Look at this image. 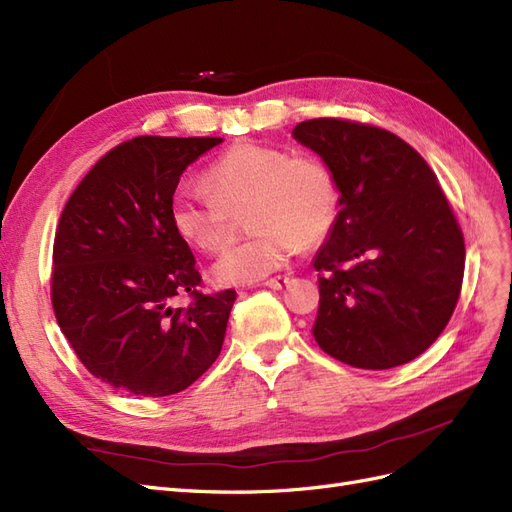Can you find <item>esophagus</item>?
<instances>
[{
	"label": "esophagus",
	"instance_id": "34e87169",
	"mask_svg": "<svg viewBox=\"0 0 512 512\" xmlns=\"http://www.w3.org/2000/svg\"><path fill=\"white\" fill-rule=\"evenodd\" d=\"M288 282H290L288 275H275V277H269V280L265 282V286L273 288V290H282V288L288 286Z\"/></svg>",
	"mask_w": 512,
	"mask_h": 512
}]
</instances>
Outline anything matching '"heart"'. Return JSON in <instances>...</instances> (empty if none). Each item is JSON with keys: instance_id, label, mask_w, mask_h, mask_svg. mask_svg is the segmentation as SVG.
<instances>
[{"instance_id": "1", "label": "heart", "mask_w": 512, "mask_h": 512, "mask_svg": "<svg viewBox=\"0 0 512 512\" xmlns=\"http://www.w3.org/2000/svg\"><path fill=\"white\" fill-rule=\"evenodd\" d=\"M203 183L211 198L190 190L170 198V226L185 243L220 252L235 215L245 211L254 230L213 265L211 277L222 286L254 284L284 269L299 247L329 235L339 211V185L327 164L271 145H232L205 170Z\"/></svg>"}]
</instances>
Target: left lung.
I'll return each mask as SVG.
<instances>
[{
  "label": "left lung",
  "instance_id": "obj_1",
  "mask_svg": "<svg viewBox=\"0 0 512 512\" xmlns=\"http://www.w3.org/2000/svg\"><path fill=\"white\" fill-rule=\"evenodd\" d=\"M292 138L339 185L320 271L314 339L333 359L391 369L423 354L451 320L466 247L438 177L399 136L344 119H309Z\"/></svg>",
  "mask_w": 512,
  "mask_h": 512
}]
</instances>
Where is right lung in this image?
<instances>
[{"label": "right lung", "instance_id": "obj_1", "mask_svg": "<svg viewBox=\"0 0 512 512\" xmlns=\"http://www.w3.org/2000/svg\"><path fill=\"white\" fill-rule=\"evenodd\" d=\"M211 136H138L89 170L61 213L51 299L81 363L113 389L164 397L218 359L235 290L198 292L196 258L168 209ZM188 291L190 308H173Z\"/></svg>", "mask_w": 512, "mask_h": 512}]
</instances>
